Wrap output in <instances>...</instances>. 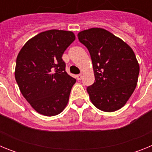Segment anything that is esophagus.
I'll list each match as a JSON object with an SVG mask.
<instances>
[{"label": "esophagus", "mask_w": 152, "mask_h": 152, "mask_svg": "<svg viewBox=\"0 0 152 152\" xmlns=\"http://www.w3.org/2000/svg\"><path fill=\"white\" fill-rule=\"evenodd\" d=\"M76 78H77V80H81V78H82V74H80V75H77V76H76Z\"/></svg>", "instance_id": "34e87169"}]
</instances>
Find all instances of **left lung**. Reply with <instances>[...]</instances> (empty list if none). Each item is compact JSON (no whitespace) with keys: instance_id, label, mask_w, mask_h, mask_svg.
Wrapping results in <instances>:
<instances>
[{"instance_id":"1","label":"left lung","mask_w":152,"mask_h":152,"mask_svg":"<svg viewBox=\"0 0 152 152\" xmlns=\"http://www.w3.org/2000/svg\"><path fill=\"white\" fill-rule=\"evenodd\" d=\"M79 42L91 55L95 80L87 88L97 109L113 112L123 107L135 91L139 65L131 47L101 28H91L77 34Z\"/></svg>"}]
</instances>
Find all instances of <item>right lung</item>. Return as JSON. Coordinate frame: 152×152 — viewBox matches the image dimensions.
<instances>
[{
	"label": "right lung",
	"mask_w": 152,
	"mask_h": 152,
	"mask_svg": "<svg viewBox=\"0 0 152 152\" xmlns=\"http://www.w3.org/2000/svg\"><path fill=\"white\" fill-rule=\"evenodd\" d=\"M75 39L71 31L51 29L29 39L19 52L16 81L23 96L39 113L56 116L66 107L76 80L65 72L61 57Z\"/></svg>",
	"instance_id": "right-lung-1"
}]
</instances>
